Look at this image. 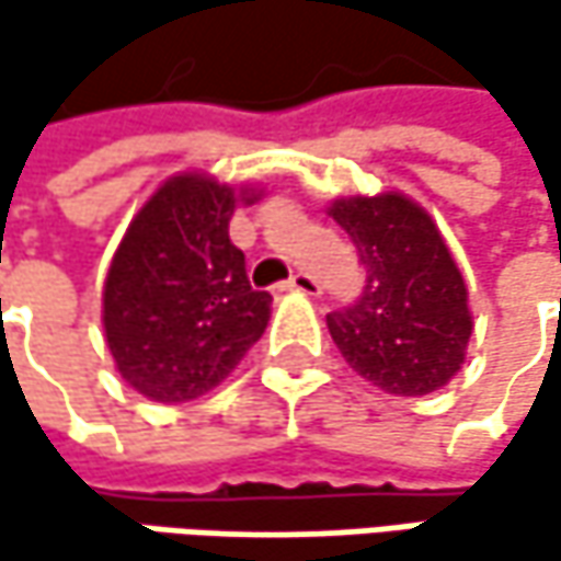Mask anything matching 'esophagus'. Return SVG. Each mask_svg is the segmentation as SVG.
<instances>
[{"label":"esophagus","mask_w":561,"mask_h":561,"mask_svg":"<svg viewBox=\"0 0 561 561\" xmlns=\"http://www.w3.org/2000/svg\"><path fill=\"white\" fill-rule=\"evenodd\" d=\"M279 291H301V295H318L321 291V285L314 276H308V273H295L291 279H285L279 285Z\"/></svg>","instance_id":"34e87169"}]
</instances>
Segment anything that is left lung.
I'll return each mask as SVG.
<instances>
[{
    "label": "left lung",
    "instance_id": "8db88e82",
    "mask_svg": "<svg viewBox=\"0 0 561 561\" xmlns=\"http://www.w3.org/2000/svg\"><path fill=\"white\" fill-rule=\"evenodd\" d=\"M328 214L354 240L364 295L328 314L341 357L392 396L442 390L465 364L471 311L435 220L405 194L341 197Z\"/></svg>",
    "mask_w": 561,
    "mask_h": 561
}]
</instances>
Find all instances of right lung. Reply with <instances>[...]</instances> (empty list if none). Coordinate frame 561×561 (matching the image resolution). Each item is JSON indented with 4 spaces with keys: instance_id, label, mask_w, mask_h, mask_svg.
Masks as SVG:
<instances>
[{
    "instance_id": "1",
    "label": "right lung",
    "mask_w": 561,
    "mask_h": 561,
    "mask_svg": "<svg viewBox=\"0 0 561 561\" xmlns=\"http://www.w3.org/2000/svg\"><path fill=\"white\" fill-rule=\"evenodd\" d=\"M253 187L210 174L169 178L133 217L103 285V331L119 377L156 402L220 387L270 324V291L247 279L230 243L237 204Z\"/></svg>"
}]
</instances>
